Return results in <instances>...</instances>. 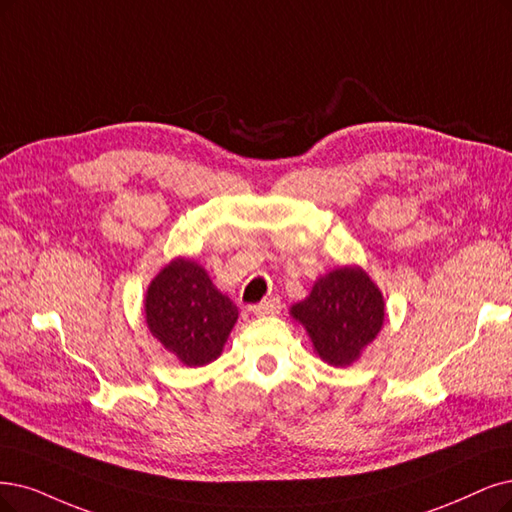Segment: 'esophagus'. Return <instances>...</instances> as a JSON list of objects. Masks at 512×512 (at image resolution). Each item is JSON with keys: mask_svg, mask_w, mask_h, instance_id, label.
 Masks as SVG:
<instances>
[{"mask_svg": "<svg viewBox=\"0 0 512 512\" xmlns=\"http://www.w3.org/2000/svg\"><path fill=\"white\" fill-rule=\"evenodd\" d=\"M251 312L255 316H274L280 312V301L278 299H268V301H261V304L251 306Z\"/></svg>", "mask_w": 512, "mask_h": 512, "instance_id": "esophagus-1", "label": "esophagus"}]
</instances>
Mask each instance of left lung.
Instances as JSON below:
<instances>
[{
	"label": "left lung",
	"mask_w": 512,
	"mask_h": 512,
	"mask_svg": "<svg viewBox=\"0 0 512 512\" xmlns=\"http://www.w3.org/2000/svg\"><path fill=\"white\" fill-rule=\"evenodd\" d=\"M291 314L308 329L323 361L346 367L380 333L384 299L361 268H339L320 278Z\"/></svg>",
	"instance_id": "8db88e82"
}]
</instances>
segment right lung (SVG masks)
<instances>
[{
  "label": "right lung",
  "mask_w": 512,
  "mask_h": 512,
  "mask_svg": "<svg viewBox=\"0 0 512 512\" xmlns=\"http://www.w3.org/2000/svg\"><path fill=\"white\" fill-rule=\"evenodd\" d=\"M147 327L187 367L221 354L238 310L194 261L175 259L154 278L145 297Z\"/></svg>",
  "instance_id": "obj_1"
}]
</instances>
